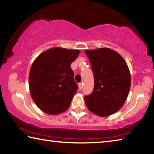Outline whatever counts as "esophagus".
Listing matches in <instances>:
<instances>
[{"label": "esophagus", "mask_w": 154, "mask_h": 154, "mask_svg": "<svg viewBox=\"0 0 154 154\" xmlns=\"http://www.w3.org/2000/svg\"><path fill=\"white\" fill-rule=\"evenodd\" d=\"M78 86H79V90H82V82L79 83V84H78Z\"/></svg>", "instance_id": "esophagus-1"}]
</instances>
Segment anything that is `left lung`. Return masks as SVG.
<instances>
[{
    "label": "left lung",
    "mask_w": 154,
    "mask_h": 154,
    "mask_svg": "<svg viewBox=\"0 0 154 154\" xmlns=\"http://www.w3.org/2000/svg\"><path fill=\"white\" fill-rule=\"evenodd\" d=\"M94 77L92 94L85 96L88 109L100 117L118 111L129 94L131 77L126 62L109 48L86 50Z\"/></svg>",
    "instance_id": "left-lung-1"
}]
</instances>
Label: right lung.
I'll list each match as a JSON object with an SVG mask.
<instances>
[{
  "label": "right lung",
  "instance_id": "1",
  "mask_svg": "<svg viewBox=\"0 0 154 154\" xmlns=\"http://www.w3.org/2000/svg\"><path fill=\"white\" fill-rule=\"evenodd\" d=\"M79 54V50L54 48L43 52L33 62L30 92L41 111L57 115L69 107L78 89L71 64Z\"/></svg>",
  "mask_w": 154,
  "mask_h": 154
}]
</instances>
